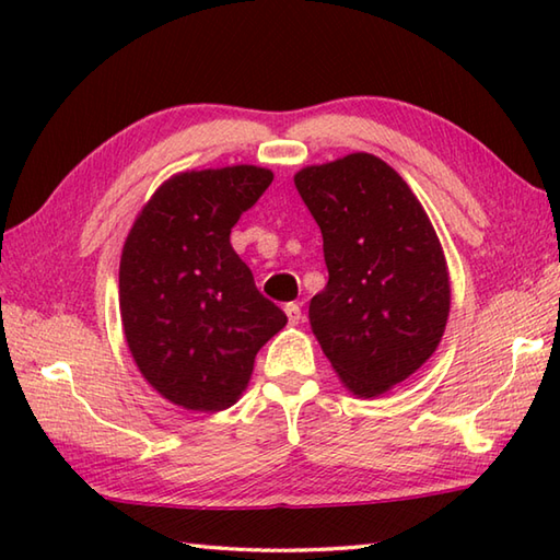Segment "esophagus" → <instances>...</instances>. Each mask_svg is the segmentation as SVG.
Listing matches in <instances>:
<instances>
[{
  "instance_id": "esophagus-1",
  "label": "esophagus",
  "mask_w": 560,
  "mask_h": 560,
  "mask_svg": "<svg viewBox=\"0 0 560 560\" xmlns=\"http://www.w3.org/2000/svg\"><path fill=\"white\" fill-rule=\"evenodd\" d=\"M283 313L289 317V325H299L301 323V305L299 303H287Z\"/></svg>"
}]
</instances>
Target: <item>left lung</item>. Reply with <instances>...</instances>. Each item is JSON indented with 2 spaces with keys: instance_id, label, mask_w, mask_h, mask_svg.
<instances>
[{
  "instance_id": "1",
  "label": "left lung",
  "mask_w": 560,
  "mask_h": 560,
  "mask_svg": "<svg viewBox=\"0 0 560 560\" xmlns=\"http://www.w3.org/2000/svg\"><path fill=\"white\" fill-rule=\"evenodd\" d=\"M293 183L323 231L329 271L311 327L353 395H385L431 359L447 325L450 277L433 223L373 153L307 165Z\"/></svg>"
}]
</instances>
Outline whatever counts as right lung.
Here are the masks:
<instances>
[{
    "mask_svg": "<svg viewBox=\"0 0 560 560\" xmlns=\"http://www.w3.org/2000/svg\"><path fill=\"white\" fill-rule=\"evenodd\" d=\"M271 180L257 165L173 175L127 235V347L147 383L177 407L229 409L249 383L257 351L289 323L231 245V229Z\"/></svg>",
    "mask_w": 560,
    "mask_h": 560,
    "instance_id": "1",
    "label": "right lung"
}]
</instances>
